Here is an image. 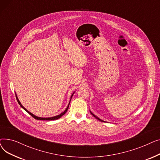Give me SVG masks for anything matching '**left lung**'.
Wrapping results in <instances>:
<instances>
[{"mask_svg": "<svg viewBox=\"0 0 160 160\" xmlns=\"http://www.w3.org/2000/svg\"><path fill=\"white\" fill-rule=\"evenodd\" d=\"M90 113H91V115H93V116L94 117H95V118H96L97 119H98V121H101V122H106V121H103V120H102V119H100V118H98V117H97V116H96L95 115H94V114H93V113H92V112H91V111H90Z\"/></svg>", "mask_w": 160, "mask_h": 160, "instance_id": "obj_1", "label": "left lung"}]
</instances>
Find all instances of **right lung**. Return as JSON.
<instances>
[{
    "instance_id": "add662e5",
    "label": "right lung",
    "mask_w": 160,
    "mask_h": 160,
    "mask_svg": "<svg viewBox=\"0 0 160 160\" xmlns=\"http://www.w3.org/2000/svg\"><path fill=\"white\" fill-rule=\"evenodd\" d=\"M75 92V91H74ZM74 92H73V93L71 95V98H70V101H69V104H68V106H67V108L65 109V110L64 111V112H63L62 113H60V114H59V115H56V116H54V117H38V116H36L35 115H33V114H32L31 112H30L29 111H28L26 108H25L22 104H21V102L19 101V98H18V95H17V94L15 93V96H16V98H17V100H18V103H19V104L20 105V106L23 109V110H24L25 111H26L27 113H28L31 116H32L33 118L34 119H37V120H43V121H52V120H56V119H59V118H60V117H62L66 112H67V110H68V108H69V104H70V102H71V98H72V97L73 96V95H74Z\"/></svg>"
}]
</instances>
